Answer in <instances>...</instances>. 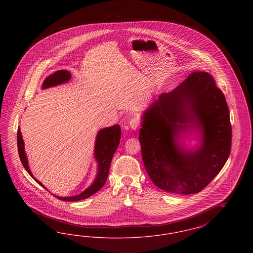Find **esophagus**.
<instances>
[{
    "mask_svg": "<svg viewBox=\"0 0 253 253\" xmlns=\"http://www.w3.org/2000/svg\"><path fill=\"white\" fill-rule=\"evenodd\" d=\"M129 126L132 130H136L139 127V121L137 119H132L129 121Z\"/></svg>",
    "mask_w": 253,
    "mask_h": 253,
    "instance_id": "34e87169",
    "label": "esophagus"
}]
</instances>
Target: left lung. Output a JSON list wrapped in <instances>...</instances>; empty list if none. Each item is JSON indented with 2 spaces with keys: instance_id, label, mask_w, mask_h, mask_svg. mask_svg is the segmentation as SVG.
Wrapping results in <instances>:
<instances>
[{
  "instance_id": "obj_1",
  "label": "left lung",
  "mask_w": 253,
  "mask_h": 253,
  "mask_svg": "<svg viewBox=\"0 0 253 253\" xmlns=\"http://www.w3.org/2000/svg\"><path fill=\"white\" fill-rule=\"evenodd\" d=\"M195 133L199 144L182 138ZM139 142L146 171L163 191L199 193L226 164L231 147L227 101L211 74L193 72L161 94L141 117Z\"/></svg>"
}]
</instances>
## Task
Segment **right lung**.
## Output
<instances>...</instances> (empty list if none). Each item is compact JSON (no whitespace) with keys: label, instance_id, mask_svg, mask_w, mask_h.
<instances>
[{"label":"right lung","instance_id":"1","mask_svg":"<svg viewBox=\"0 0 253 253\" xmlns=\"http://www.w3.org/2000/svg\"><path fill=\"white\" fill-rule=\"evenodd\" d=\"M71 80V73L67 70H59L56 71L54 74L49 75L48 77L43 81L42 89H47L53 86L62 84ZM121 126L116 124L112 127H107L104 129H100L97 133H96V142H95V149H94V157L97 162V172H96V178L94 182L85 190L83 193L73 196H67V197H60L55 195L57 198L62 201H79L83 200L85 198L90 197L94 193L98 192L105 182L107 180L108 177L109 169L111 165V161L115 152L117 151L120 141H121ZM17 143H18V151H19V156L21 162L24 166V168L26 169V171L30 174V176L39 183L41 186H42L45 190L46 188L34 177L32 174L28 161H27V157L25 155L24 151V142L22 136V132L20 127L18 128V132H17Z\"/></svg>","mask_w":253,"mask_h":253}]
</instances>
